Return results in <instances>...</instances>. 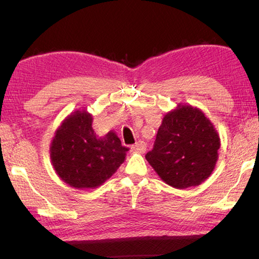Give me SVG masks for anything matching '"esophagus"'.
Returning <instances> with one entry per match:
<instances>
[{
  "instance_id": "1",
  "label": "esophagus",
  "mask_w": 259,
  "mask_h": 259,
  "mask_svg": "<svg viewBox=\"0 0 259 259\" xmlns=\"http://www.w3.org/2000/svg\"><path fill=\"white\" fill-rule=\"evenodd\" d=\"M145 151H146V144L144 142H138L136 143L135 145L131 146V152L133 153H140V154H142V153H144Z\"/></svg>"
}]
</instances>
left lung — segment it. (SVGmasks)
Instances as JSON below:
<instances>
[{"label": "left lung", "instance_id": "1", "mask_svg": "<svg viewBox=\"0 0 259 259\" xmlns=\"http://www.w3.org/2000/svg\"><path fill=\"white\" fill-rule=\"evenodd\" d=\"M221 138L200 108L178 104L162 119L146 160L162 181L179 190L198 186L212 174Z\"/></svg>", "mask_w": 259, "mask_h": 259}]
</instances>
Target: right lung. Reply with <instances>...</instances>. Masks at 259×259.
<instances>
[{
  "instance_id": "obj_1",
  "label": "right lung",
  "mask_w": 259,
  "mask_h": 259,
  "mask_svg": "<svg viewBox=\"0 0 259 259\" xmlns=\"http://www.w3.org/2000/svg\"><path fill=\"white\" fill-rule=\"evenodd\" d=\"M94 117L85 108L75 109L61 121L50 144V160L58 177L73 188H97L123 163L128 147L115 131L98 136Z\"/></svg>"
}]
</instances>
